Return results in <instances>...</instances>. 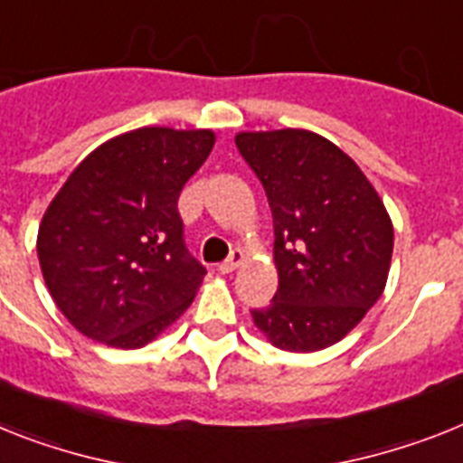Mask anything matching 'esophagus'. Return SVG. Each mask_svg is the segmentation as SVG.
I'll use <instances>...</instances> for the list:
<instances>
[{"instance_id":"34e87169","label":"esophagus","mask_w":463,"mask_h":463,"mask_svg":"<svg viewBox=\"0 0 463 463\" xmlns=\"http://www.w3.org/2000/svg\"><path fill=\"white\" fill-rule=\"evenodd\" d=\"M241 262H243V253H241V250H232V255H229V258L224 260L222 265L217 267V269H220V274H232L239 269Z\"/></svg>"}]
</instances>
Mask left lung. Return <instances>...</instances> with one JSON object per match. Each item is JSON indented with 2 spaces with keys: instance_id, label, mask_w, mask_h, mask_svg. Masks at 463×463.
<instances>
[{
  "instance_id": "8db88e82",
  "label": "left lung",
  "mask_w": 463,
  "mask_h": 463,
  "mask_svg": "<svg viewBox=\"0 0 463 463\" xmlns=\"http://www.w3.org/2000/svg\"><path fill=\"white\" fill-rule=\"evenodd\" d=\"M265 186L279 288L255 326L288 353H317L364 319L388 281L392 222L353 158L309 129L239 132Z\"/></svg>"
}]
</instances>
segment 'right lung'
I'll return each mask as SVG.
<instances>
[{
	"instance_id": "right-lung-1",
	"label": "right lung",
	"mask_w": 463,
	"mask_h": 463,
	"mask_svg": "<svg viewBox=\"0 0 463 463\" xmlns=\"http://www.w3.org/2000/svg\"><path fill=\"white\" fill-rule=\"evenodd\" d=\"M213 146L210 129L139 128L71 172L42 217L37 258L80 334L135 350L194 303L205 267L186 253L177 198Z\"/></svg>"
}]
</instances>
